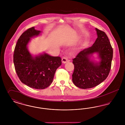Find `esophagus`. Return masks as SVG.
<instances>
[{
	"label": "esophagus",
	"instance_id": "1",
	"mask_svg": "<svg viewBox=\"0 0 125 125\" xmlns=\"http://www.w3.org/2000/svg\"><path fill=\"white\" fill-rule=\"evenodd\" d=\"M68 61V60L66 57H63L62 59V62L64 64H65V63H66Z\"/></svg>",
	"mask_w": 125,
	"mask_h": 125
}]
</instances>
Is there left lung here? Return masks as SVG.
I'll list each match as a JSON object with an SVG mask.
<instances>
[{
  "instance_id": "obj_1",
  "label": "left lung",
  "mask_w": 125,
  "mask_h": 125,
  "mask_svg": "<svg viewBox=\"0 0 125 125\" xmlns=\"http://www.w3.org/2000/svg\"><path fill=\"white\" fill-rule=\"evenodd\" d=\"M95 30L97 37L92 46L84 49L73 60L74 66L73 82L83 89L92 88L100 84L106 79L111 70L113 48L105 32ZM94 53L98 54V62L91 59Z\"/></svg>"
}]
</instances>
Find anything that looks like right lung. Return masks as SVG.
<instances>
[{
	"instance_id": "add662e5",
	"label": "right lung",
	"mask_w": 125,
	"mask_h": 125,
	"mask_svg": "<svg viewBox=\"0 0 125 125\" xmlns=\"http://www.w3.org/2000/svg\"><path fill=\"white\" fill-rule=\"evenodd\" d=\"M42 31L33 27L20 36L14 51L13 63L21 81L30 88L44 89L52 83L57 68L61 65L60 57H53L45 52L33 56L28 45L33 37Z\"/></svg>"
}]
</instances>
